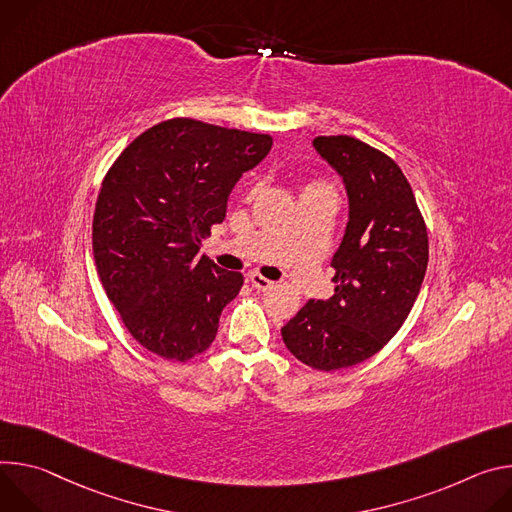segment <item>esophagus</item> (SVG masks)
I'll return each instance as SVG.
<instances>
[{
    "instance_id": "34e87169",
    "label": "esophagus",
    "mask_w": 512,
    "mask_h": 512,
    "mask_svg": "<svg viewBox=\"0 0 512 512\" xmlns=\"http://www.w3.org/2000/svg\"><path fill=\"white\" fill-rule=\"evenodd\" d=\"M248 280L252 282V287L258 289V291H268V289H272V285H274L272 280H268V278H264L262 274H256V272H252V274L248 276Z\"/></svg>"
}]
</instances>
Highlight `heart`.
I'll return each mask as SVG.
<instances>
[{"label": "heart", "mask_w": 512, "mask_h": 512, "mask_svg": "<svg viewBox=\"0 0 512 512\" xmlns=\"http://www.w3.org/2000/svg\"><path fill=\"white\" fill-rule=\"evenodd\" d=\"M311 189H329V187H325L323 183H311L305 187V191H311Z\"/></svg>", "instance_id": "1"}]
</instances>
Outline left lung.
Listing matches in <instances>:
<instances>
[{"label": "left lung", "instance_id": "obj_1", "mask_svg": "<svg viewBox=\"0 0 512 512\" xmlns=\"http://www.w3.org/2000/svg\"><path fill=\"white\" fill-rule=\"evenodd\" d=\"M313 146L344 179L350 219L331 258L333 297L307 301L280 333L297 360L333 372L368 360L401 329L423 285L429 240L390 156L352 136H317Z\"/></svg>", "mask_w": 512, "mask_h": 512}]
</instances>
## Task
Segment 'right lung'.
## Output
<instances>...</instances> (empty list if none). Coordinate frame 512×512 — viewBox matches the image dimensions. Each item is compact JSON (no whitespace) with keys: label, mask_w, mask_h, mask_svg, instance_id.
<instances>
[{"label":"right lung","mask_w":512,"mask_h":512,"mask_svg":"<svg viewBox=\"0 0 512 512\" xmlns=\"http://www.w3.org/2000/svg\"><path fill=\"white\" fill-rule=\"evenodd\" d=\"M270 148L268 134L175 118L140 134L107 170L93 256L107 299L148 352L187 362L211 346L244 276L199 256L201 238Z\"/></svg>","instance_id":"1"}]
</instances>
